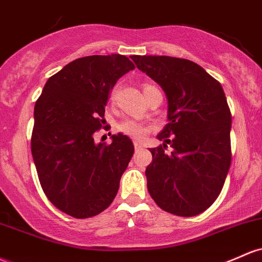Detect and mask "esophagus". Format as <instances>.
<instances>
[{"label": "esophagus", "mask_w": 262, "mask_h": 262, "mask_svg": "<svg viewBox=\"0 0 262 262\" xmlns=\"http://www.w3.org/2000/svg\"><path fill=\"white\" fill-rule=\"evenodd\" d=\"M142 144H140V143L139 142H137V140H136V142H134V148H136L137 149V150H138V149H140V148H142Z\"/></svg>", "instance_id": "obj_1"}]
</instances>
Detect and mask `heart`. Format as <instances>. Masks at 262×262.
<instances>
[{"label":"heart","instance_id":"b5f03b06","mask_svg":"<svg viewBox=\"0 0 262 262\" xmlns=\"http://www.w3.org/2000/svg\"><path fill=\"white\" fill-rule=\"evenodd\" d=\"M148 87H150V85L145 84L143 89ZM118 128H119V130L122 132L123 134L132 138H136V139H143V138H145L146 134L149 133V130H150V128H149L148 125H144L143 123L134 119H123L122 122L119 123V125H118Z\"/></svg>","mask_w":262,"mask_h":262}]
</instances>
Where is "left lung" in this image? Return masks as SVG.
I'll list each match as a JSON object with an SVG mask.
<instances>
[{
	"instance_id": "obj_1",
	"label": "left lung",
	"mask_w": 262,
	"mask_h": 262,
	"mask_svg": "<svg viewBox=\"0 0 262 262\" xmlns=\"http://www.w3.org/2000/svg\"><path fill=\"white\" fill-rule=\"evenodd\" d=\"M139 71L162 87L168 124L158 134L146 166L148 191L163 210L179 216L205 211L219 196L231 163V113L221 84L189 59L132 56ZM172 151L165 154L167 144Z\"/></svg>"
}]
</instances>
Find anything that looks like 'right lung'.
Listing matches in <instances>:
<instances>
[{"label":"right lung","instance_id":"obj_1","mask_svg":"<svg viewBox=\"0 0 262 262\" xmlns=\"http://www.w3.org/2000/svg\"><path fill=\"white\" fill-rule=\"evenodd\" d=\"M134 68L122 54L82 57L47 80L34 105L31 150L39 183L57 209L77 219L111 205L133 157L126 136L114 134L105 145L94 133L117 80Z\"/></svg>","mask_w":262,"mask_h":262}]
</instances>
